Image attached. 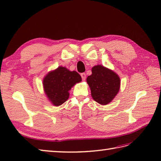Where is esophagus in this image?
Instances as JSON below:
<instances>
[{"instance_id":"1","label":"esophagus","mask_w":161,"mask_h":161,"mask_svg":"<svg viewBox=\"0 0 161 161\" xmlns=\"http://www.w3.org/2000/svg\"><path fill=\"white\" fill-rule=\"evenodd\" d=\"M81 79H82V80L84 81L85 80H86V73H81Z\"/></svg>"}]
</instances>
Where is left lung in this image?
Instances as JSON below:
<instances>
[{
	"label": "left lung",
	"instance_id": "obj_1",
	"mask_svg": "<svg viewBox=\"0 0 161 161\" xmlns=\"http://www.w3.org/2000/svg\"><path fill=\"white\" fill-rule=\"evenodd\" d=\"M93 100L106 105L114 100L120 87V79L115 72L102 65L92 68V75L86 79Z\"/></svg>",
	"mask_w": 161,
	"mask_h": 161
}]
</instances>
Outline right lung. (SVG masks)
<instances>
[{
  "label": "right lung",
  "instance_id": "obj_1",
  "mask_svg": "<svg viewBox=\"0 0 161 161\" xmlns=\"http://www.w3.org/2000/svg\"><path fill=\"white\" fill-rule=\"evenodd\" d=\"M81 77L76 71H70L63 66L50 71L43 78V85L45 93L53 105L59 106L69 97V91Z\"/></svg>",
  "mask_w": 161,
  "mask_h": 161
}]
</instances>
